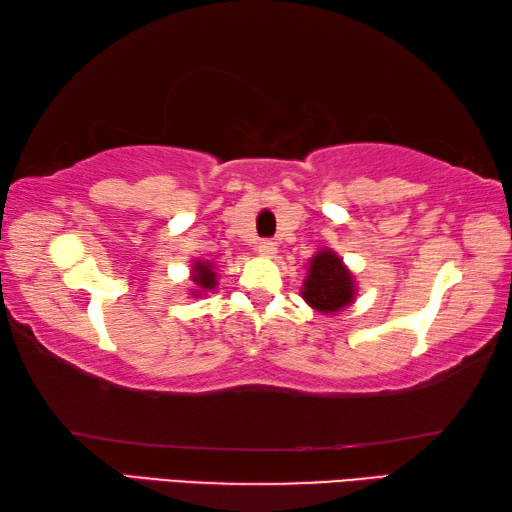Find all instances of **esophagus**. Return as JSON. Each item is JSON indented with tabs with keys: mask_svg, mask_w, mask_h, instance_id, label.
<instances>
[{
	"mask_svg": "<svg viewBox=\"0 0 512 512\" xmlns=\"http://www.w3.org/2000/svg\"><path fill=\"white\" fill-rule=\"evenodd\" d=\"M257 253L262 255V257H275V253H277V246H275V241H271V239H264V241H259V246H257Z\"/></svg>",
	"mask_w": 512,
	"mask_h": 512,
	"instance_id": "34e87169",
	"label": "esophagus"
}]
</instances>
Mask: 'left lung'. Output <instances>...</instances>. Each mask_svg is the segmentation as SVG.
<instances>
[{
    "label": "left lung",
    "instance_id": "left-lung-1",
    "mask_svg": "<svg viewBox=\"0 0 512 512\" xmlns=\"http://www.w3.org/2000/svg\"><path fill=\"white\" fill-rule=\"evenodd\" d=\"M302 298L320 314H336L354 302V277L334 250H318L309 259Z\"/></svg>",
    "mask_w": 512,
    "mask_h": 512
}]
</instances>
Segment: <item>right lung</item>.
Here are the masks:
<instances>
[{"instance_id":"right-lung-1","label":"right lung","mask_w":512,"mask_h":512,"mask_svg":"<svg viewBox=\"0 0 512 512\" xmlns=\"http://www.w3.org/2000/svg\"><path fill=\"white\" fill-rule=\"evenodd\" d=\"M192 280L196 284V289H192V293L196 296H201L203 291H214V287L219 282H216V273H214V266L210 262H194L192 266Z\"/></svg>"}]
</instances>
